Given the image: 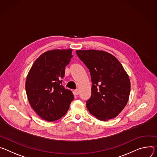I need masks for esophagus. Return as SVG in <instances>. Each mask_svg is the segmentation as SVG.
<instances>
[{
  "mask_svg": "<svg viewBox=\"0 0 157 157\" xmlns=\"http://www.w3.org/2000/svg\"><path fill=\"white\" fill-rule=\"evenodd\" d=\"M74 94H75V95H78L79 94V92H78V90H74Z\"/></svg>",
  "mask_w": 157,
  "mask_h": 157,
  "instance_id": "obj_1",
  "label": "esophagus"
}]
</instances>
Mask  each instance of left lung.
I'll use <instances>...</instances> for the list:
<instances>
[{
	"mask_svg": "<svg viewBox=\"0 0 157 157\" xmlns=\"http://www.w3.org/2000/svg\"><path fill=\"white\" fill-rule=\"evenodd\" d=\"M76 53L91 75L92 95L86 108L100 120L116 117L126 106L130 92V81L122 65L102 50H79Z\"/></svg>",
	"mask_w": 157,
	"mask_h": 157,
	"instance_id": "8db88e82",
	"label": "left lung"
}]
</instances>
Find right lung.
<instances>
[{
  "instance_id": "1",
  "label": "right lung",
  "mask_w": 157,
  "mask_h": 157,
  "mask_svg": "<svg viewBox=\"0 0 157 157\" xmlns=\"http://www.w3.org/2000/svg\"><path fill=\"white\" fill-rule=\"evenodd\" d=\"M72 49L47 51L33 63L25 82V90L33 110L42 119L53 121L65 115L74 98L62 85Z\"/></svg>"
}]
</instances>
